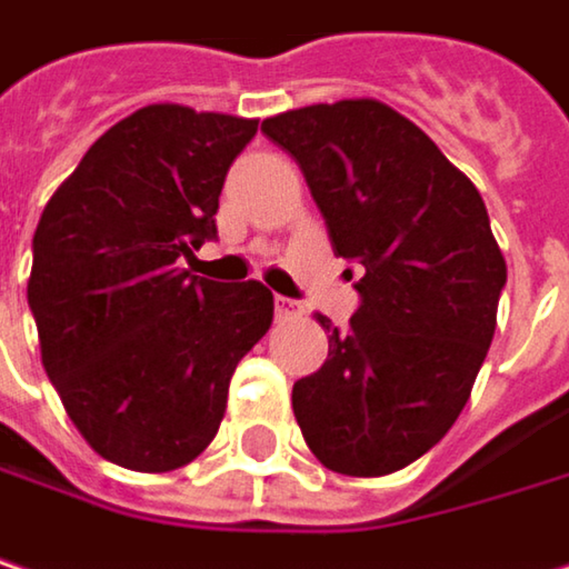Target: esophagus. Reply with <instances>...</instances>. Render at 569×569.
Wrapping results in <instances>:
<instances>
[{
    "label": "esophagus",
    "mask_w": 569,
    "mask_h": 569,
    "mask_svg": "<svg viewBox=\"0 0 569 569\" xmlns=\"http://www.w3.org/2000/svg\"><path fill=\"white\" fill-rule=\"evenodd\" d=\"M273 309H277V318L302 316V306H299V302H292V299H286V296H277V299H273Z\"/></svg>",
    "instance_id": "34e87169"
}]
</instances>
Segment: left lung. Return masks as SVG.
I'll return each instance as SVG.
<instances>
[{"mask_svg":"<svg viewBox=\"0 0 569 569\" xmlns=\"http://www.w3.org/2000/svg\"><path fill=\"white\" fill-rule=\"evenodd\" d=\"M302 170L338 257L363 267L360 309L328 360L292 386L318 460L386 477L431 451L463 412L496 335L506 257L483 196L416 121L377 99L263 118Z\"/></svg>","mask_w":569,"mask_h":569,"instance_id":"8db88e82","label":"left lung"}]
</instances>
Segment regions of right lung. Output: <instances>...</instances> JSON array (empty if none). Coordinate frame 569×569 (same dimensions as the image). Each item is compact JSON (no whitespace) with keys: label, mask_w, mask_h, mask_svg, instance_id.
<instances>
[{"label":"right lung","mask_w":569,"mask_h":569,"mask_svg":"<svg viewBox=\"0 0 569 569\" xmlns=\"http://www.w3.org/2000/svg\"><path fill=\"white\" fill-rule=\"evenodd\" d=\"M257 118L144 106L57 186L34 231L28 306L41 363L99 457L170 473L209 448L234 367L267 335L273 292L192 277L218 196Z\"/></svg>","instance_id":"obj_1"}]
</instances>
